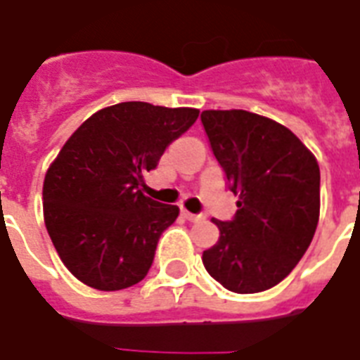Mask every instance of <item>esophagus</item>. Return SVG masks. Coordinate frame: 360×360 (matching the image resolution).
I'll return each instance as SVG.
<instances>
[{
  "label": "esophagus",
  "instance_id": "1",
  "mask_svg": "<svg viewBox=\"0 0 360 360\" xmlns=\"http://www.w3.org/2000/svg\"><path fill=\"white\" fill-rule=\"evenodd\" d=\"M181 216L185 219H188V221H200V219H204L202 214H191V212L187 210H181Z\"/></svg>",
  "mask_w": 360,
  "mask_h": 360
}]
</instances>
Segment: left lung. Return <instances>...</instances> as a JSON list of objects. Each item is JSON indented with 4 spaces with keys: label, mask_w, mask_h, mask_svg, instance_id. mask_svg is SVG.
I'll use <instances>...</instances> for the list:
<instances>
[{
    "label": "left lung",
    "mask_w": 360,
    "mask_h": 360,
    "mask_svg": "<svg viewBox=\"0 0 360 360\" xmlns=\"http://www.w3.org/2000/svg\"><path fill=\"white\" fill-rule=\"evenodd\" d=\"M227 187L239 196L219 239L204 250L212 278L233 293H260L287 278L314 237L320 167L287 127L245 110L200 113Z\"/></svg>",
    "instance_id": "obj_1"
}]
</instances>
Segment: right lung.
Segmentation results:
<instances>
[{
    "mask_svg": "<svg viewBox=\"0 0 360 360\" xmlns=\"http://www.w3.org/2000/svg\"><path fill=\"white\" fill-rule=\"evenodd\" d=\"M198 117L193 108L123 102L96 111L50 165L44 219L67 270L100 291L146 278L177 206L144 196V175Z\"/></svg>",
    "mask_w": 360,
    "mask_h": 360,
    "instance_id": "obj_1",
    "label": "right lung"
}]
</instances>
